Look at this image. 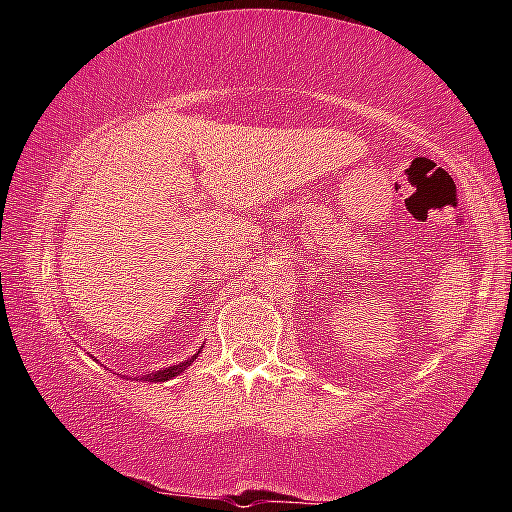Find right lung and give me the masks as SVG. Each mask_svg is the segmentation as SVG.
Wrapping results in <instances>:
<instances>
[{
	"label": "right lung",
	"mask_w": 512,
	"mask_h": 512,
	"mask_svg": "<svg viewBox=\"0 0 512 512\" xmlns=\"http://www.w3.org/2000/svg\"><path fill=\"white\" fill-rule=\"evenodd\" d=\"M194 359H196V357L187 359V361H183V363H178V366L162 368V370H158V372H153V375H144L142 379H144V381H167V379H173V377H178L180 372H183V370L189 366V363H194Z\"/></svg>",
	"instance_id": "1"
}]
</instances>
